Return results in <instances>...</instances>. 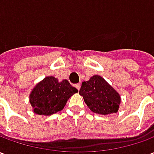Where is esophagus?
Returning a JSON list of instances; mask_svg holds the SVG:
<instances>
[{
  "instance_id": "1",
  "label": "esophagus",
  "mask_w": 154,
  "mask_h": 154,
  "mask_svg": "<svg viewBox=\"0 0 154 154\" xmlns=\"http://www.w3.org/2000/svg\"><path fill=\"white\" fill-rule=\"evenodd\" d=\"M75 87H76V88H77V90L79 91V90H80V88H81V84L80 83L76 84V85H75Z\"/></svg>"
}]
</instances>
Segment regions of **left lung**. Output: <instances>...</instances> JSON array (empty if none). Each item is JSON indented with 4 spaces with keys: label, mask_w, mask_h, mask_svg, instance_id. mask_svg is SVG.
Instances as JSON below:
<instances>
[{
    "label": "left lung",
    "mask_w": 154,
    "mask_h": 154,
    "mask_svg": "<svg viewBox=\"0 0 154 154\" xmlns=\"http://www.w3.org/2000/svg\"><path fill=\"white\" fill-rule=\"evenodd\" d=\"M79 94L94 113L105 116L119 110L121 100L119 93L100 76L94 75L89 81L83 82Z\"/></svg>",
    "instance_id": "obj_1"
}]
</instances>
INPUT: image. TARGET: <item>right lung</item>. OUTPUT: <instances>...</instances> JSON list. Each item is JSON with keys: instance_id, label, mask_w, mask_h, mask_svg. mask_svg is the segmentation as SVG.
<instances>
[{"instance_id": "1", "label": "right lung", "mask_w": 154, "mask_h": 154, "mask_svg": "<svg viewBox=\"0 0 154 154\" xmlns=\"http://www.w3.org/2000/svg\"><path fill=\"white\" fill-rule=\"evenodd\" d=\"M77 91L66 79L58 82L56 77L49 76L32 90L29 102L35 114L50 116L63 110L67 100Z\"/></svg>"}]
</instances>
